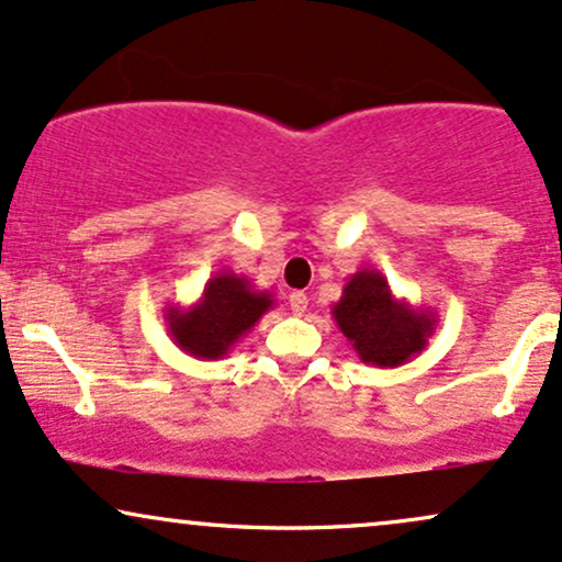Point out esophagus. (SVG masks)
<instances>
[{"mask_svg": "<svg viewBox=\"0 0 562 562\" xmlns=\"http://www.w3.org/2000/svg\"><path fill=\"white\" fill-rule=\"evenodd\" d=\"M289 307L294 315H302L307 310V294L305 292H292L289 294Z\"/></svg>", "mask_w": 562, "mask_h": 562, "instance_id": "34e87169", "label": "esophagus"}]
</instances>
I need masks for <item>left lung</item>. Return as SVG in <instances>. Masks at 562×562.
<instances>
[{
	"mask_svg": "<svg viewBox=\"0 0 562 562\" xmlns=\"http://www.w3.org/2000/svg\"><path fill=\"white\" fill-rule=\"evenodd\" d=\"M331 315L358 358L375 368L405 366L437 331L434 310L397 300L384 273L368 268L349 276Z\"/></svg>",
	"mask_w": 562,
	"mask_h": 562,
	"instance_id": "1",
	"label": "left lung"
}]
</instances>
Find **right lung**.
I'll list each match as a JSON object with an SVG mask.
<instances>
[{"mask_svg":"<svg viewBox=\"0 0 562 562\" xmlns=\"http://www.w3.org/2000/svg\"><path fill=\"white\" fill-rule=\"evenodd\" d=\"M273 294L260 292L247 276L221 270L204 283L194 305H168V336L181 352L196 360H221L239 345L241 336L273 307Z\"/></svg>","mask_w":562,"mask_h":562,"instance_id":"1","label":"right lung"}]
</instances>
